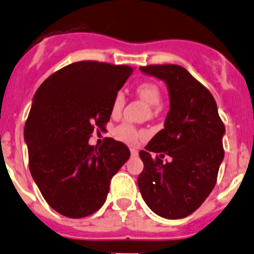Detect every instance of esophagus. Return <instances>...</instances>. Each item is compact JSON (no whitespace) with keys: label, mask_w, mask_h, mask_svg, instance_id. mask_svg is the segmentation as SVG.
<instances>
[{"label":"esophagus","mask_w":254,"mask_h":254,"mask_svg":"<svg viewBox=\"0 0 254 254\" xmlns=\"http://www.w3.org/2000/svg\"><path fill=\"white\" fill-rule=\"evenodd\" d=\"M130 153H131L132 157H136V156H137V154H138V152H137V149L130 148Z\"/></svg>","instance_id":"esophagus-1"}]
</instances>
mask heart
<instances>
[{
	"label": "heart",
	"mask_w": 254,
	"mask_h": 254,
	"mask_svg": "<svg viewBox=\"0 0 254 254\" xmlns=\"http://www.w3.org/2000/svg\"><path fill=\"white\" fill-rule=\"evenodd\" d=\"M136 93L141 100L145 101L147 105L151 107H157L161 105L162 93L159 87L154 82H142L136 87ZM125 105V96L123 92H118L113 98L112 102V114H119L122 112L123 107ZM143 135L142 131L137 130L134 125L131 124H123L117 127L116 136L120 141L127 143H136L138 138Z\"/></svg>",
	"instance_id": "heart-1"
}]
</instances>
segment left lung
I'll list each match as a JSON object with an SVG mask.
<instances>
[{
    "mask_svg": "<svg viewBox=\"0 0 254 254\" xmlns=\"http://www.w3.org/2000/svg\"><path fill=\"white\" fill-rule=\"evenodd\" d=\"M167 84L170 109L164 129L140 151L143 170L137 185L143 201L159 217L190 215L214 189L224 159L225 127L212 93L176 64L140 66ZM152 151L160 156L152 159ZM168 154L172 161L163 163Z\"/></svg>",
    "mask_w": 254,
    "mask_h": 254,
    "instance_id": "1",
    "label": "left lung"
}]
</instances>
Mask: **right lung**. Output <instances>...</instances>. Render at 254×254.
I'll list each match as a JSON object with an SVG mask.
<instances>
[{"label":"right lung","mask_w":254,"mask_h":254,"mask_svg":"<svg viewBox=\"0 0 254 254\" xmlns=\"http://www.w3.org/2000/svg\"><path fill=\"white\" fill-rule=\"evenodd\" d=\"M132 68L96 61L71 63L37 89L24 127L29 169L51 208L68 218H84L106 202L112 178L129 159L124 143L107 137L89 145L112 114L114 96Z\"/></svg>","instance_id":"obj_1"}]
</instances>
